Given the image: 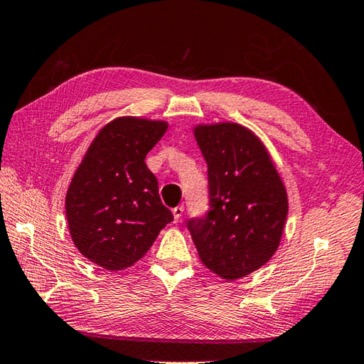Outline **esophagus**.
I'll use <instances>...</instances> for the list:
<instances>
[{"instance_id":"obj_1","label":"esophagus","mask_w":364,"mask_h":364,"mask_svg":"<svg viewBox=\"0 0 364 364\" xmlns=\"http://www.w3.org/2000/svg\"><path fill=\"white\" fill-rule=\"evenodd\" d=\"M182 215H183V207L182 205H177L173 208V216H174V223H179L182 220Z\"/></svg>"}]
</instances>
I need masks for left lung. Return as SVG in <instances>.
Masks as SVG:
<instances>
[{
    "instance_id": "left-lung-1",
    "label": "left lung",
    "mask_w": 364,
    "mask_h": 364,
    "mask_svg": "<svg viewBox=\"0 0 364 364\" xmlns=\"http://www.w3.org/2000/svg\"><path fill=\"white\" fill-rule=\"evenodd\" d=\"M208 166L210 210L187 223L199 260L216 276L237 280L279 249L288 195L263 141L238 123L193 129Z\"/></svg>"
}]
</instances>
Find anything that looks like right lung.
<instances>
[{"instance_id":"obj_1","label":"right lung","mask_w":364,"mask_h":364,"mask_svg":"<svg viewBox=\"0 0 364 364\" xmlns=\"http://www.w3.org/2000/svg\"><path fill=\"white\" fill-rule=\"evenodd\" d=\"M161 119L118 117L88 146L65 196L73 243L95 264L121 271L148 252L173 221L144 159L166 132Z\"/></svg>"}]
</instances>
